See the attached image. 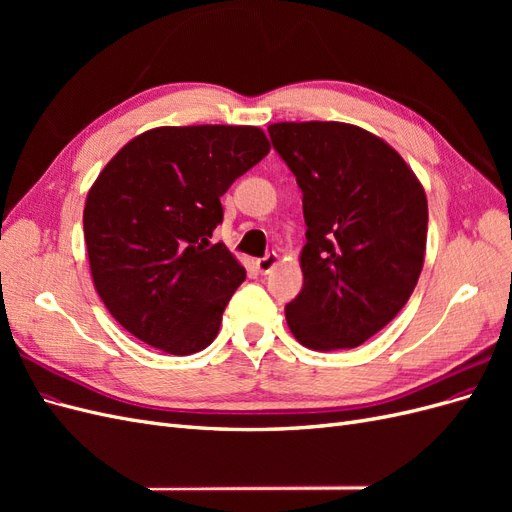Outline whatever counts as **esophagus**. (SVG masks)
<instances>
[{"label":"esophagus","instance_id":"34e87169","mask_svg":"<svg viewBox=\"0 0 512 512\" xmlns=\"http://www.w3.org/2000/svg\"><path fill=\"white\" fill-rule=\"evenodd\" d=\"M277 262H280V256H277L275 252H271V254H267L265 258L256 260V269H258L262 275H267V273H271V271L277 267Z\"/></svg>","mask_w":512,"mask_h":512}]
</instances>
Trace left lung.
I'll return each instance as SVG.
<instances>
[{
    "label": "left lung",
    "mask_w": 512,
    "mask_h": 512,
    "mask_svg": "<svg viewBox=\"0 0 512 512\" xmlns=\"http://www.w3.org/2000/svg\"><path fill=\"white\" fill-rule=\"evenodd\" d=\"M269 134L297 177L307 224L288 327L312 350L361 346L399 314L423 271V183L389 143L352 123L280 121Z\"/></svg>",
    "instance_id": "left-lung-1"
}]
</instances>
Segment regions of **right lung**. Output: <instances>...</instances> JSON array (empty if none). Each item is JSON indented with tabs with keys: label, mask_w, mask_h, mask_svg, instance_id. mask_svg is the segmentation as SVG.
Wrapping results in <instances>:
<instances>
[{
	"label": "right lung",
	"mask_w": 512,
	"mask_h": 512,
	"mask_svg": "<svg viewBox=\"0 0 512 512\" xmlns=\"http://www.w3.org/2000/svg\"><path fill=\"white\" fill-rule=\"evenodd\" d=\"M271 149L256 126H162L134 136L91 185L83 230L111 316L166 354L205 350L245 280L224 243L220 198Z\"/></svg>",
	"instance_id": "obj_1"
}]
</instances>
